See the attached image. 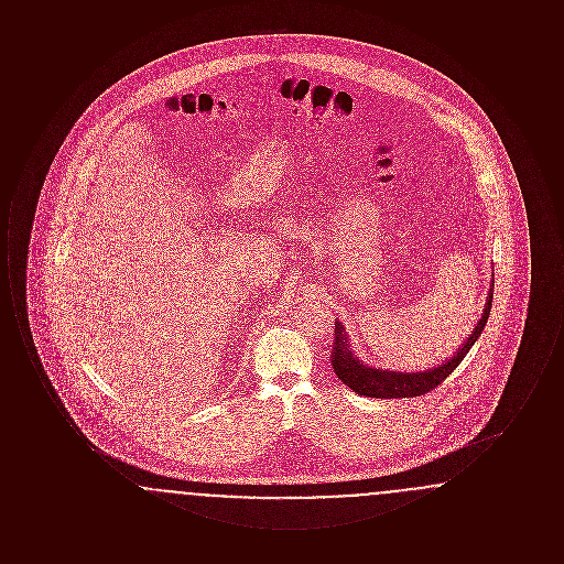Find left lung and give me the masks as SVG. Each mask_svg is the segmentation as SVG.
<instances>
[{"mask_svg": "<svg viewBox=\"0 0 564 564\" xmlns=\"http://www.w3.org/2000/svg\"><path fill=\"white\" fill-rule=\"evenodd\" d=\"M492 290H495V279L490 281V290L486 295V304H484L482 317L476 323L474 332L467 336V340L453 352L451 359L421 370V372H400V370H382L368 366L364 361H359V357L350 349L349 336L347 329L340 322H334L336 325V338H334V352H332V368L336 376L352 389L359 395L366 398H376V400H398V398H416L423 395L431 389H435L444 378L453 375L456 366L465 359V355L476 345V340L480 338L484 332V325L488 322L490 315V306H492Z\"/></svg>", "mask_w": 564, "mask_h": 564, "instance_id": "left-lung-1", "label": "left lung"}]
</instances>
